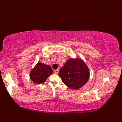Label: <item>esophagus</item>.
I'll return each instance as SVG.
<instances>
[{
  "mask_svg": "<svg viewBox=\"0 0 122 122\" xmlns=\"http://www.w3.org/2000/svg\"><path fill=\"white\" fill-rule=\"evenodd\" d=\"M54 73H55V74H57L58 73V72H59V70H58V69L55 70H54Z\"/></svg>",
  "mask_w": 122,
  "mask_h": 122,
  "instance_id": "34e87169",
  "label": "esophagus"
}]
</instances>
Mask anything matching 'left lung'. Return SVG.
Wrapping results in <instances>:
<instances>
[{
    "instance_id": "1",
    "label": "left lung",
    "mask_w": 122,
    "mask_h": 122,
    "mask_svg": "<svg viewBox=\"0 0 122 122\" xmlns=\"http://www.w3.org/2000/svg\"><path fill=\"white\" fill-rule=\"evenodd\" d=\"M59 76L63 82L74 90L84 86L89 78V69L81 59L71 58L60 70Z\"/></svg>"
}]
</instances>
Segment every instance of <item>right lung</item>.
<instances>
[{
    "label": "right lung",
    "mask_w": 122,
    "mask_h": 122,
    "mask_svg": "<svg viewBox=\"0 0 122 122\" xmlns=\"http://www.w3.org/2000/svg\"><path fill=\"white\" fill-rule=\"evenodd\" d=\"M52 73V69L50 66L39 62L31 70L30 76L32 81L39 84L44 82Z\"/></svg>",
    "instance_id": "obj_1"
}]
</instances>
